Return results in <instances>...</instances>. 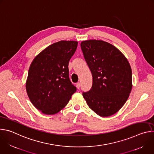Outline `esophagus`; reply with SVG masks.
<instances>
[{
    "label": "esophagus",
    "mask_w": 154,
    "mask_h": 154,
    "mask_svg": "<svg viewBox=\"0 0 154 154\" xmlns=\"http://www.w3.org/2000/svg\"><path fill=\"white\" fill-rule=\"evenodd\" d=\"M75 86H76V88H77L79 90V89H80V83H76V85H75Z\"/></svg>",
    "instance_id": "34e87169"
}]
</instances>
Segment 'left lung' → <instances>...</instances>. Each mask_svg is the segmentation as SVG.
Returning <instances> with one entry per match:
<instances>
[{
	"label": "left lung",
	"instance_id": "left-lung-1",
	"mask_svg": "<svg viewBox=\"0 0 154 154\" xmlns=\"http://www.w3.org/2000/svg\"><path fill=\"white\" fill-rule=\"evenodd\" d=\"M80 46L93 75L91 89L83 96L97 115L112 116L122 107L131 92L130 65L121 52L107 42L86 40Z\"/></svg>",
	"mask_w": 154,
	"mask_h": 154
}]
</instances>
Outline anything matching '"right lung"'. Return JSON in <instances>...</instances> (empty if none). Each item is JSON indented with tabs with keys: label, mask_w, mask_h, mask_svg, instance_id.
Instances as JSON below:
<instances>
[{
	"label": "right lung",
	"mask_w": 154,
	"mask_h": 154,
	"mask_svg": "<svg viewBox=\"0 0 154 154\" xmlns=\"http://www.w3.org/2000/svg\"><path fill=\"white\" fill-rule=\"evenodd\" d=\"M78 42L60 41L40 52L29 69L26 91L32 104L45 115H54L68 104L76 87L69 78L68 64Z\"/></svg>",
	"instance_id": "add662e5"
}]
</instances>
